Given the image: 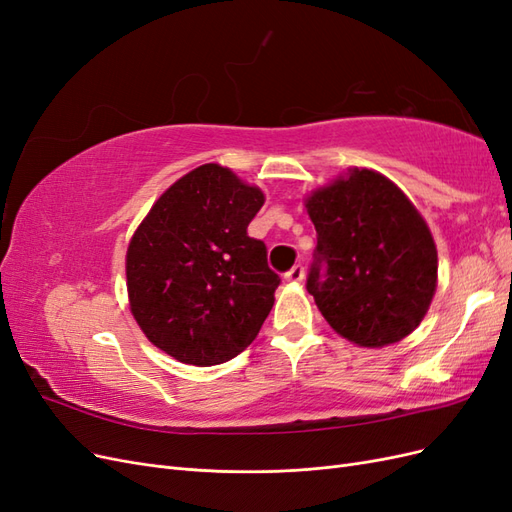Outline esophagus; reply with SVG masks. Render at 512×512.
I'll return each instance as SVG.
<instances>
[{
  "label": "esophagus",
  "mask_w": 512,
  "mask_h": 512,
  "mask_svg": "<svg viewBox=\"0 0 512 512\" xmlns=\"http://www.w3.org/2000/svg\"><path fill=\"white\" fill-rule=\"evenodd\" d=\"M284 277H286L288 282H292V284H299V282H303L305 269H303V265H294V267H292Z\"/></svg>",
  "instance_id": "esophagus-1"
}]
</instances>
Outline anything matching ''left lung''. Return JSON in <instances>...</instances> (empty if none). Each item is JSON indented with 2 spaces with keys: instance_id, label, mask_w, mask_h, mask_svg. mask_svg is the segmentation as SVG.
Returning a JSON list of instances; mask_svg holds the SVG:
<instances>
[{
  "instance_id": "1",
  "label": "left lung",
  "mask_w": 512,
  "mask_h": 512,
  "mask_svg": "<svg viewBox=\"0 0 512 512\" xmlns=\"http://www.w3.org/2000/svg\"><path fill=\"white\" fill-rule=\"evenodd\" d=\"M305 207L318 235L307 292L331 327L365 348L410 335L436 292L438 252L408 196L376 170L352 168Z\"/></svg>"
}]
</instances>
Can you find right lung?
Masks as SVG:
<instances>
[{
  "label": "right lung",
  "instance_id": "add662e5",
  "mask_svg": "<svg viewBox=\"0 0 512 512\" xmlns=\"http://www.w3.org/2000/svg\"><path fill=\"white\" fill-rule=\"evenodd\" d=\"M265 194L203 164L156 200L128 245L130 309L149 342L209 367L235 359L269 316L280 275L247 235Z\"/></svg>",
  "mask_w": 512,
  "mask_h": 512
}]
</instances>
